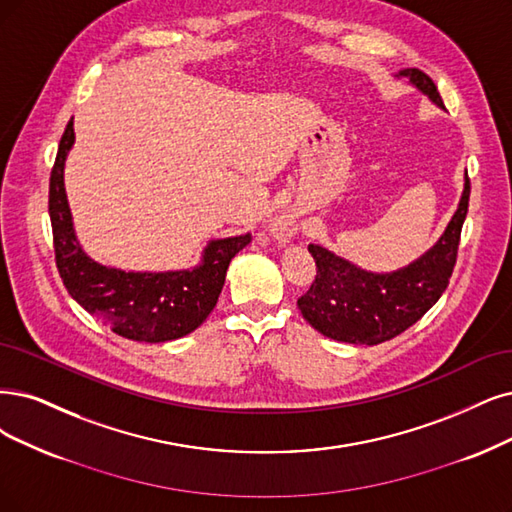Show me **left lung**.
<instances>
[{"mask_svg":"<svg viewBox=\"0 0 512 512\" xmlns=\"http://www.w3.org/2000/svg\"><path fill=\"white\" fill-rule=\"evenodd\" d=\"M399 75L443 105L434 82L420 69H403ZM470 179L466 175L458 211L445 234L418 261L390 274H373L337 257L318 244L308 251L316 261L310 289L297 299V308L308 323L325 337L348 344L375 346L409 329L439 301L456 268L462 225L468 213Z\"/></svg>","mask_w":512,"mask_h":512,"instance_id":"8db88e82","label":"left lung"}]
</instances>
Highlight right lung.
Wrapping results in <instances>:
<instances>
[{
  "mask_svg": "<svg viewBox=\"0 0 512 512\" xmlns=\"http://www.w3.org/2000/svg\"><path fill=\"white\" fill-rule=\"evenodd\" d=\"M73 141V122H69L56 151L48 194L54 259L65 289L113 333L135 342L160 344L196 331L213 312L227 266L251 242V234L211 240L194 270L124 272L101 266L82 251L73 234L63 183L65 158Z\"/></svg>",
  "mask_w": 512,
  "mask_h": 512,
  "instance_id": "right-lung-1",
  "label": "right lung"
}]
</instances>
